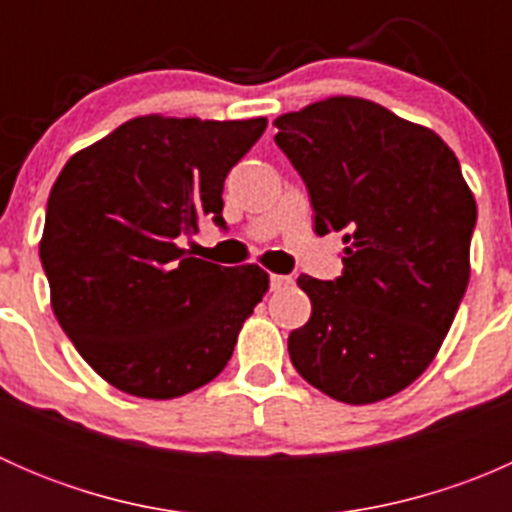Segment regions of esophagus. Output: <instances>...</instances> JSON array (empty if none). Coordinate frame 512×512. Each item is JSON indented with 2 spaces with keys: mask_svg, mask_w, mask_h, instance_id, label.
Segmentation results:
<instances>
[{
  "mask_svg": "<svg viewBox=\"0 0 512 512\" xmlns=\"http://www.w3.org/2000/svg\"><path fill=\"white\" fill-rule=\"evenodd\" d=\"M289 285H294V280L289 275H272L270 277V287L275 289V292L277 289H287Z\"/></svg>",
  "mask_w": 512,
  "mask_h": 512,
  "instance_id": "1",
  "label": "esophagus"
}]
</instances>
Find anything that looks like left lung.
<instances>
[{"label":"left lung","instance_id":"8db88e82","mask_svg":"<svg viewBox=\"0 0 512 512\" xmlns=\"http://www.w3.org/2000/svg\"><path fill=\"white\" fill-rule=\"evenodd\" d=\"M307 183L314 230L344 232V275H302L312 317L289 334L304 381L342 404L384 401L428 369L468 277L476 198L431 128L359 96L275 118Z\"/></svg>","mask_w":512,"mask_h":512}]
</instances>
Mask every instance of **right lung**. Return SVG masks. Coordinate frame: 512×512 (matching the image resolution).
Here are the masks:
<instances>
[{
  "mask_svg": "<svg viewBox=\"0 0 512 512\" xmlns=\"http://www.w3.org/2000/svg\"><path fill=\"white\" fill-rule=\"evenodd\" d=\"M265 128L148 113L66 160L39 257L61 329L116 389L175 399L230 361L270 275L190 257L178 237L225 225L227 173Z\"/></svg>",
  "mask_w": 512,
  "mask_h": 512,
  "instance_id": "obj_1",
  "label": "right lung"
}]
</instances>
